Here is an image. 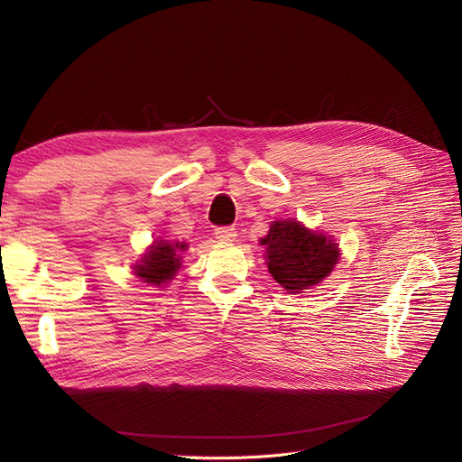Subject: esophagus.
Here are the masks:
<instances>
[{
  "mask_svg": "<svg viewBox=\"0 0 462 462\" xmlns=\"http://www.w3.org/2000/svg\"><path fill=\"white\" fill-rule=\"evenodd\" d=\"M214 235L219 243H233L236 239V229L235 227H217Z\"/></svg>",
  "mask_w": 462,
  "mask_h": 462,
  "instance_id": "obj_1",
  "label": "esophagus"
}]
</instances>
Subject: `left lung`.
<instances>
[{
  "mask_svg": "<svg viewBox=\"0 0 462 462\" xmlns=\"http://www.w3.org/2000/svg\"><path fill=\"white\" fill-rule=\"evenodd\" d=\"M265 246V263L275 282L289 295L312 289L333 272L341 258L339 243L321 231H312L297 219L272 221Z\"/></svg>",
  "mask_w": 462,
  "mask_h": 462,
  "instance_id": "obj_1",
  "label": "left lung"
}]
</instances>
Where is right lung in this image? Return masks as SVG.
<instances>
[{
  "label": "right lung",
  "instance_id": "1",
  "mask_svg": "<svg viewBox=\"0 0 462 462\" xmlns=\"http://www.w3.org/2000/svg\"><path fill=\"white\" fill-rule=\"evenodd\" d=\"M189 248L187 243H170V241H153L143 258L134 263V275L141 277L144 283L163 287L171 282L180 270V262H183L185 250Z\"/></svg>",
  "mask_w": 462,
  "mask_h": 462
}]
</instances>
